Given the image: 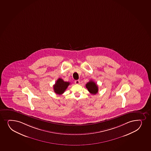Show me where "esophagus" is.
<instances>
[{
	"mask_svg": "<svg viewBox=\"0 0 151 151\" xmlns=\"http://www.w3.org/2000/svg\"><path fill=\"white\" fill-rule=\"evenodd\" d=\"M75 83L76 84H79L80 83V81L79 80H75Z\"/></svg>",
	"mask_w": 151,
	"mask_h": 151,
	"instance_id": "1",
	"label": "esophagus"
}]
</instances>
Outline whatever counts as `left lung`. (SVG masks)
<instances>
[{"mask_svg": "<svg viewBox=\"0 0 151 151\" xmlns=\"http://www.w3.org/2000/svg\"><path fill=\"white\" fill-rule=\"evenodd\" d=\"M86 87L88 89L89 92L92 94H96L99 91L98 85H96V84L92 80H91L90 81H89L86 83Z\"/></svg>", "mask_w": 151, "mask_h": 151, "instance_id": "left-lung-1", "label": "left lung"}]
</instances>
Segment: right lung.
<instances>
[{
	"label": "right lung",
	"instance_id": "right-lung-1",
	"mask_svg": "<svg viewBox=\"0 0 151 151\" xmlns=\"http://www.w3.org/2000/svg\"><path fill=\"white\" fill-rule=\"evenodd\" d=\"M70 85V82H69L64 81L61 78H59L55 83V84L53 85L54 91L57 94H63L66 89L67 88L68 86Z\"/></svg>",
	"mask_w": 151,
	"mask_h": 151
}]
</instances>
